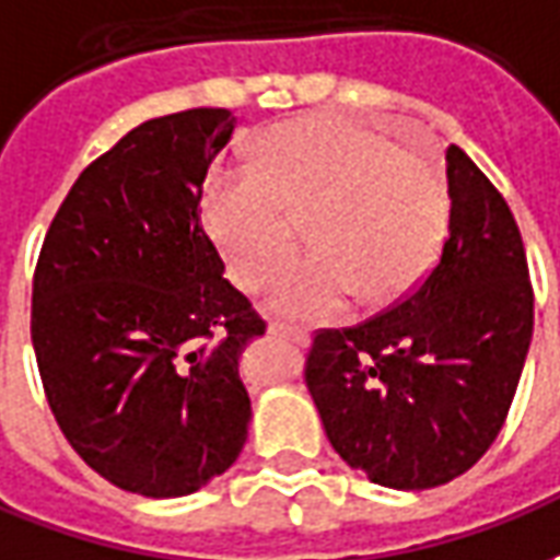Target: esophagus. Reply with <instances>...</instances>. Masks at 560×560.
I'll list each match as a JSON object with an SVG mask.
<instances>
[{
	"instance_id": "obj_1",
	"label": "esophagus",
	"mask_w": 560,
	"mask_h": 560,
	"mask_svg": "<svg viewBox=\"0 0 560 560\" xmlns=\"http://www.w3.org/2000/svg\"><path fill=\"white\" fill-rule=\"evenodd\" d=\"M269 334L284 336L291 342H306L308 330L306 327H296V324H284V320H269Z\"/></svg>"
}]
</instances>
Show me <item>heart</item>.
<instances>
[{"instance_id": "b5f03b06", "label": "heart", "mask_w": 560, "mask_h": 560, "mask_svg": "<svg viewBox=\"0 0 560 560\" xmlns=\"http://www.w3.org/2000/svg\"><path fill=\"white\" fill-rule=\"evenodd\" d=\"M306 221L315 252L272 281L269 303L284 315L324 318L358 293L390 306L416 291L443 248L448 187L421 151H402L385 132L346 117H306L272 130L257 170L214 172L206 224L226 269L260 291Z\"/></svg>"}]
</instances>
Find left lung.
<instances>
[{
	"instance_id": "obj_1",
	"label": "left lung",
	"mask_w": 560,
	"mask_h": 560,
	"mask_svg": "<svg viewBox=\"0 0 560 560\" xmlns=\"http://www.w3.org/2000/svg\"><path fill=\"white\" fill-rule=\"evenodd\" d=\"M448 236L416 291L354 327L315 330L303 378L327 440L375 485L424 491L467 472L510 416L534 284L506 199L445 148Z\"/></svg>"
}]
</instances>
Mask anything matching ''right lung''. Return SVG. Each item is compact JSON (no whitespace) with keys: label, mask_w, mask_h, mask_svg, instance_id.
Returning <instances> with one entry per match:
<instances>
[{"label":"right lung","mask_w":560,"mask_h":560,"mask_svg":"<svg viewBox=\"0 0 560 560\" xmlns=\"http://www.w3.org/2000/svg\"><path fill=\"white\" fill-rule=\"evenodd\" d=\"M236 117L144 120L78 175L33 276L42 388L90 470L142 498H185L248 440L240 351L267 330L221 276L202 190Z\"/></svg>","instance_id":"right-lung-1"}]
</instances>
